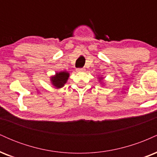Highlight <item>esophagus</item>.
I'll return each instance as SVG.
<instances>
[{"label": "esophagus", "mask_w": 157, "mask_h": 157, "mask_svg": "<svg viewBox=\"0 0 157 157\" xmlns=\"http://www.w3.org/2000/svg\"><path fill=\"white\" fill-rule=\"evenodd\" d=\"M76 71H77V72H83V71H85V68H77Z\"/></svg>", "instance_id": "34e87169"}]
</instances>
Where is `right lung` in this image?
<instances>
[{
  "label": "right lung",
  "mask_w": 157,
  "mask_h": 157,
  "mask_svg": "<svg viewBox=\"0 0 157 157\" xmlns=\"http://www.w3.org/2000/svg\"><path fill=\"white\" fill-rule=\"evenodd\" d=\"M69 74L66 71H62V72H59L56 74L55 77L52 78V84L56 86L57 88H61L64 86L67 81Z\"/></svg>",
  "instance_id": "right-lung-1"
}]
</instances>
